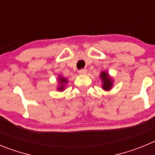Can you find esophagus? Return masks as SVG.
<instances>
[{"label":"esophagus","instance_id":"esophagus-1","mask_svg":"<svg viewBox=\"0 0 155 155\" xmlns=\"http://www.w3.org/2000/svg\"><path fill=\"white\" fill-rule=\"evenodd\" d=\"M86 72H87V71H86V69H80V70H79V74L85 75V74H86Z\"/></svg>","mask_w":155,"mask_h":155}]
</instances>
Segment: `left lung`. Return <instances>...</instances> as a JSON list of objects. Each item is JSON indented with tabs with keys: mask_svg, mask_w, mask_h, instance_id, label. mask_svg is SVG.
<instances>
[{
	"mask_svg": "<svg viewBox=\"0 0 155 155\" xmlns=\"http://www.w3.org/2000/svg\"><path fill=\"white\" fill-rule=\"evenodd\" d=\"M100 78L103 81V89L105 90H110L113 86V81L109 77V75L107 74V72H102L100 74Z\"/></svg>",
	"mask_w": 155,
	"mask_h": 155,
	"instance_id": "8db88e82",
	"label": "left lung"
}]
</instances>
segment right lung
I'll list each match as a JSON object with an SVG mask.
<instances>
[{
    "label": "right lung",
    "instance_id": "add662e5",
    "mask_svg": "<svg viewBox=\"0 0 155 155\" xmlns=\"http://www.w3.org/2000/svg\"><path fill=\"white\" fill-rule=\"evenodd\" d=\"M58 82L59 83H61V86H59V87L58 88V90L62 91L64 90V86H65V83H67V79H65V78H62L61 76H59V79H58Z\"/></svg>",
    "mask_w": 155,
    "mask_h": 155
}]
</instances>
